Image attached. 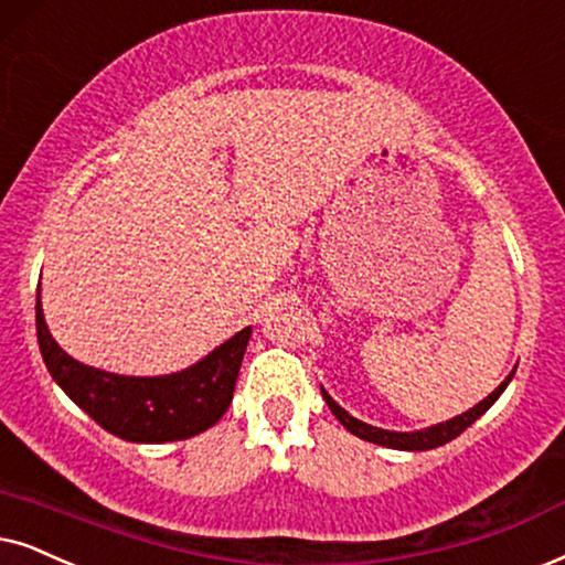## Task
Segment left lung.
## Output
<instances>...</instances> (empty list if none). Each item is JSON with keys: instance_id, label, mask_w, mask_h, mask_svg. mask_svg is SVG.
<instances>
[{"instance_id": "obj_1", "label": "left lung", "mask_w": 565, "mask_h": 565, "mask_svg": "<svg viewBox=\"0 0 565 565\" xmlns=\"http://www.w3.org/2000/svg\"><path fill=\"white\" fill-rule=\"evenodd\" d=\"M513 373H516V367L511 370V375L505 377V381L498 385L495 391H492L490 396H484L480 404H475L472 409H467L463 414H456V417L446 419V423H438V425H430V427H423V430H412V433H396V430H383V427H373L367 423H362V419H356L349 414L347 409H341L339 404L333 402L331 396H328V391L320 385V391H323V398L328 404V409L335 414V419H339L341 425L347 427L349 433L356 435V438L367 440V443H375V446H385V448H396V451H430V448H438V446H446L448 440H454L456 435H461L467 430L469 425L477 423V419L482 417L484 412L490 409L492 404L498 402V396L503 394L505 385L511 383Z\"/></svg>"}]
</instances>
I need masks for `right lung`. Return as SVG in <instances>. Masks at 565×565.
<instances>
[{
  "label": "right lung",
  "mask_w": 565,
  "mask_h": 565,
  "mask_svg": "<svg viewBox=\"0 0 565 565\" xmlns=\"http://www.w3.org/2000/svg\"><path fill=\"white\" fill-rule=\"evenodd\" d=\"M35 333L56 385L106 433L130 443H169L205 433L224 417L253 328H242L195 365L153 377L106 373L64 352L49 333L41 287L35 297Z\"/></svg>",
  "instance_id": "1"
}]
</instances>
